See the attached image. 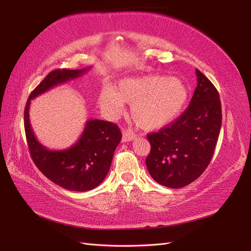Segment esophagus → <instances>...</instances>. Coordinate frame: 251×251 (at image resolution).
<instances>
[{
  "label": "esophagus",
  "mask_w": 251,
  "mask_h": 251,
  "mask_svg": "<svg viewBox=\"0 0 251 251\" xmlns=\"http://www.w3.org/2000/svg\"><path fill=\"white\" fill-rule=\"evenodd\" d=\"M123 137H122V140L124 141V142H128V141H131V140H134L135 138H136V136H135V134H132L131 131H129V130H123Z\"/></svg>",
  "instance_id": "34e87169"
}]
</instances>
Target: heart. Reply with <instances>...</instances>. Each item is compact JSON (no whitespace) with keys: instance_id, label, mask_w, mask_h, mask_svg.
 I'll list each match as a JSON object with an SVG mask.
<instances>
[{"instance_id":"obj_1","label":"heart","mask_w":251,"mask_h":251,"mask_svg":"<svg viewBox=\"0 0 251 251\" xmlns=\"http://www.w3.org/2000/svg\"><path fill=\"white\" fill-rule=\"evenodd\" d=\"M189 92L179 78L146 75L123 78L113 89L104 88L98 103L104 113L115 117L130 103V115L141 128L154 130L168 125L188 102Z\"/></svg>"}]
</instances>
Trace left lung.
Here are the masks:
<instances>
[{
	"mask_svg": "<svg viewBox=\"0 0 251 251\" xmlns=\"http://www.w3.org/2000/svg\"><path fill=\"white\" fill-rule=\"evenodd\" d=\"M195 72L197 86L186 110L173 124L148 134L147 168L157 183L170 189L183 188L204 173L220 134L219 94L204 74Z\"/></svg>",
	"mask_w": 251,
	"mask_h": 251,
	"instance_id": "obj_1",
	"label": "left lung"
}]
</instances>
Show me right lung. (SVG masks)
Listing matches in <instances>:
<instances>
[{"mask_svg":"<svg viewBox=\"0 0 251 251\" xmlns=\"http://www.w3.org/2000/svg\"><path fill=\"white\" fill-rule=\"evenodd\" d=\"M90 69H57L46 75L29 96L25 108V131L31 157L41 173L52 182L70 191L95 189L104 180L122 132L116 124L101 120L86 122L75 145L65 150H49L37 141L30 124L31 100L58 85L75 79Z\"/></svg>","mask_w":251,"mask_h":251,"instance_id":"obj_1","label":"right lung"}]
</instances>
